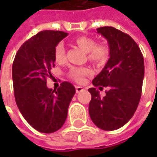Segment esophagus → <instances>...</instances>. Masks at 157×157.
<instances>
[{"label":"esophagus","instance_id":"34e87169","mask_svg":"<svg viewBox=\"0 0 157 157\" xmlns=\"http://www.w3.org/2000/svg\"><path fill=\"white\" fill-rule=\"evenodd\" d=\"M82 91H84V88L82 86H75V92H76V93H79V92H82Z\"/></svg>","mask_w":157,"mask_h":157}]
</instances>
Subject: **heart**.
Segmentation results:
<instances>
[{
  "label": "heart",
  "instance_id": "heart-1",
  "mask_svg": "<svg viewBox=\"0 0 157 157\" xmlns=\"http://www.w3.org/2000/svg\"><path fill=\"white\" fill-rule=\"evenodd\" d=\"M73 43L87 53V59L90 62L96 65H102L109 59V48L104 44H96L95 39L81 36L73 40ZM65 48L62 44H59L55 50V59L56 63L62 64L65 61ZM91 74V71L87 68H75L73 67L69 71V76L76 82H81L84 76Z\"/></svg>",
  "mask_w": 157,
  "mask_h": 157
}]
</instances>
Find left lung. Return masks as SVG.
I'll return each mask as SVG.
<instances>
[{
  "mask_svg": "<svg viewBox=\"0 0 157 157\" xmlns=\"http://www.w3.org/2000/svg\"><path fill=\"white\" fill-rule=\"evenodd\" d=\"M98 33L108 40L110 58L92 81L95 86L109 87L102 98L95 88L89 114L98 128L112 131L121 128L133 117L141 97L145 74L144 58L137 44L127 33L113 27H102Z\"/></svg>",
  "mask_w": 157,
  "mask_h": 157,
  "instance_id": "1",
  "label": "left lung"
}]
</instances>
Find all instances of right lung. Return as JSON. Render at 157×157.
Returning <instances> with one entry per match:
<instances>
[{
    "label": "right lung",
    "mask_w": 157,
    "mask_h": 157,
    "mask_svg": "<svg viewBox=\"0 0 157 157\" xmlns=\"http://www.w3.org/2000/svg\"><path fill=\"white\" fill-rule=\"evenodd\" d=\"M68 35L61 31H41L23 44L12 65V81L16 103L27 122L41 133H54L67 118L68 108L75 88L62 82L57 89H49L46 78L51 77L55 66V50Z\"/></svg>",
    "instance_id": "right-lung-1"
}]
</instances>
